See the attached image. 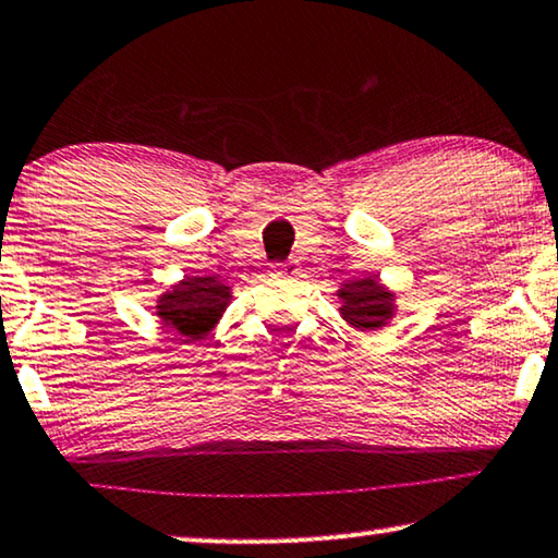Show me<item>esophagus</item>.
I'll use <instances>...</instances> for the list:
<instances>
[{
    "label": "esophagus",
    "instance_id": "1",
    "mask_svg": "<svg viewBox=\"0 0 558 558\" xmlns=\"http://www.w3.org/2000/svg\"><path fill=\"white\" fill-rule=\"evenodd\" d=\"M271 277H277V279H294V277H300V264H296V262L277 264L271 269Z\"/></svg>",
    "mask_w": 558,
    "mask_h": 558
}]
</instances>
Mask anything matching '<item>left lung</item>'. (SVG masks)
Segmentation results:
<instances>
[{"mask_svg": "<svg viewBox=\"0 0 558 558\" xmlns=\"http://www.w3.org/2000/svg\"><path fill=\"white\" fill-rule=\"evenodd\" d=\"M336 296L341 300L338 315L349 328L359 330L361 336H374L385 330L389 320L397 315V292L389 289L379 274L361 279H349L336 289Z\"/></svg>", "mask_w": 558, "mask_h": 558, "instance_id": "left-lung-1", "label": "left lung"}]
</instances>
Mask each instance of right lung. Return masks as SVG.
Instances as JSON below:
<instances>
[{
    "mask_svg": "<svg viewBox=\"0 0 558 558\" xmlns=\"http://www.w3.org/2000/svg\"><path fill=\"white\" fill-rule=\"evenodd\" d=\"M230 302H233V287H228L226 281L184 274L182 281L169 284L154 296V310L171 336L182 338L184 343H199L207 341L209 332L217 328Z\"/></svg>",
    "mask_w": 558,
    "mask_h": 558,
    "instance_id": "obj_1",
    "label": "right lung"
}]
</instances>
